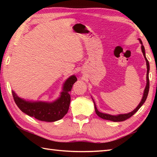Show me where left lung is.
Instances as JSON below:
<instances>
[{"instance_id": "1", "label": "left lung", "mask_w": 157, "mask_h": 157, "mask_svg": "<svg viewBox=\"0 0 157 157\" xmlns=\"http://www.w3.org/2000/svg\"><path fill=\"white\" fill-rule=\"evenodd\" d=\"M139 40L140 41V44H141V50H142V52L143 54V56H144V58L146 61V65H147V76H146V82H147V83H146V86H145V88L144 90V92H143V98L141 99V101H140L139 105L137 106L136 108L134 109V110H133L132 112H129L128 113H124V114H118V115H111V114H107V113L100 112V111L98 110L94 99L92 98V100H93V101H94V103L95 113H96L97 115L101 118L105 119V120L111 121L113 122H121V121H125V120H127V119L129 118L130 117H132L133 115H134V114L136 113L140 107H141V106L144 104V102H145L146 99H147L148 92H149V89H150V82H149V71H150V64H149L148 60L147 59V58H146L145 48H144V46H143L142 41L140 39H139Z\"/></svg>"}]
</instances>
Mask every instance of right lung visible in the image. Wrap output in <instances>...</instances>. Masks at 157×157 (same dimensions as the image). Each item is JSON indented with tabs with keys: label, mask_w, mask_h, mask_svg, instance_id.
Returning <instances> with one entry per match:
<instances>
[{
	"label": "right lung",
	"mask_w": 157,
	"mask_h": 157,
	"mask_svg": "<svg viewBox=\"0 0 157 157\" xmlns=\"http://www.w3.org/2000/svg\"><path fill=\"white\" fill-rule=\"evenodd\" d=\"M77 80L75 75L69 77L63 84L59 97L53 102L26 100L18 97L14 91L12 95L15 103L23 113L41 121L55 122L67 113L71 102L70 91Z\"/></svg>",
	"instance_id": "1"
}]
</instances>
